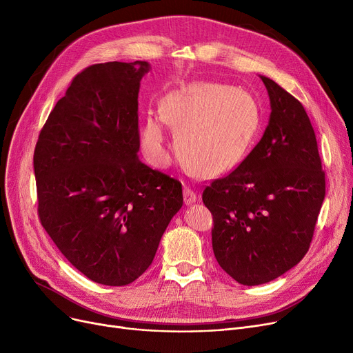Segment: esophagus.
I'll return each mask as SVG.
<instances>
[{"label":"esophagus","mask_w":353,"mask_h":353,"mask_svg":"<svg viewBox=\"0 0 353 353\" xmlns=\"http://www.w3.org/2000/svg\"><path fill=\"white\" fill-rule=\"evenodd\" d=\"M183 199L186 205H192V203H194L197 200V194L194 193V190H192L189 186H186L183 189Z\"/></svg>","instance_id":"obj_1"}]
</instances>
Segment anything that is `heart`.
Listing matches in <instances>:
<instances>
[{
  "instance_id": "1",
  "label": "heart",
  "mask_w": 353,
  "mask_h": 353,
  "mask_svg": "<svg viewBox=\"0 0 353 353\" xmlns=\"http://www.w3.org/2000/svg\"><path fill=\"white\" fill-rule=\"evenodd\" d=\"M163 121L176 128L180 159L199 176H217L245 160L261 125L256 99L243 88L221 83H192L160 101V117L143 127L144 150L156 165L167 161Z\"/></svg>"
}]
</instances>
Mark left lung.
I'll return each mask as SVG.
<instances>
[{"label":"left lung","instance_id":"obj_1","mask_svg":"<svg viewBox=\"0 0 353 353\" xmlns=\"http://www.w3.org/2000/svg\"><path fill=\"white\" fill-rule=\"evenodd\" d=\"M270 99L265 133L236 169L201 194L213 216L216 261L246 286L279 277L307 253L325 199V172L302 103L261 76Z\"/></svg>","mask_w":353,"mask_h":353}]
</instances>
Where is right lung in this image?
Instances as JSON below:
<instances>
[{
    "mask_svg": "<svg viewBox=\"0 0 353 353\" xmlns=\"http://www.w3.org/2000/svg\"><path fill=\"white\" fill-rule=\"evenodd\" d=\"M145 61L84 68L55 104L34 150L39 217L90 281L125 286L152 265L183 205L181 183L141 163Z\"/></svg>",
    "mask_w": 353,
    "mask_h": 353,
    "instance_id": "obj_1",
    "label": "right lung"
}]
</instances>
